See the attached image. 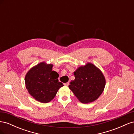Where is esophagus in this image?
<instances>
[{"label": "esophagus", "mask_w": 134, "mask_h": 134, "mask_svg": "<svg viewBox=\"0 0 134 134\" xmlns=\"http://www.w3.org/2000/svg\"><path fill=\"white\" fill-rule=\"evenodd\" d=\"M69 83L68 82L65 83H64V85L65 86H69Z\"/></svg>", "instance_id": "obj_1"}]
</instances>
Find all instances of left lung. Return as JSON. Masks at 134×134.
<instances>
[{
	"instance_id": "obj_1",
	"label": "left lung",
	"mask_w": 134,
	"mask_h": 134,
	"mask_svg": "<svg viewBox=\"0 0 134 134\" xmlns=\"http://www.w3.org/2000/svg\"><path fill=\"white\" fill-rule=\"evenodd\" d=\"M75 79L69 86L80 102L88 103L96 100L102 94L106 79L99 69L92 63L79 67L74 72Z\"/></svg>"
}]
</instances>
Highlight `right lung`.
I'll return each mask as SVG.
<instances>
[{
  "label": "right lung",
  "mask_w": 134,
  "mask_h": 134,
  "mask_svg": "<svg viewBox=\"0 0 134 134\" xmlns=\"http://www.w3.org/2000/svg\"><path fill=\"white\" fill-rule=\"evenodd\" d=\"M53 65L42 62L32 67L25 76V84L28 93L41 103L53 99L59 88L63 87L58 79L59 74L52 71Z\"/></svg>",
  "instance_id": "add662e5"
}]
</instances>
